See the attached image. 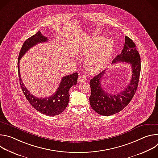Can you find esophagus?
<instances>
[{"instance_id": "34e87169", "label": "esophagus", "mask_w": 158, "mask_h": 158, "mask_svg": "<svg viewBox=\"0 0 158 158\" xmlns=\"http://www.w3.org/2000/svg\"><path fill=\"white\" fill-rule=\"evenodd\" d=\"M78 80H79V82H82L85 81V80H86V76H85V75L81 74V75L79 76Z\"/></svg>"}]
</instances>
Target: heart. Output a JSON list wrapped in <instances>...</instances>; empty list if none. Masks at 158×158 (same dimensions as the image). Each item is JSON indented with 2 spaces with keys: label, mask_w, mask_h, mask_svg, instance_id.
Here are the masks:
<instances>
[{
  "label": "heart",
  "mask_w": 158,
  "mask_h": 158,
  "mask_svg": "<svg viewBox=\"0 0 158 158\" xmlns=\"http://www.w3.org/2000/svg\"><path fill=\"white\" fill-rule=\"evenodd\" d=\"M113 44L110 40H104L101 36H96L87 40L79 50V56L85 60V66L91 73H96L102 70L109 60Z\"/></svg>",
  "instance_id": "heart-1"
}]
</instances>
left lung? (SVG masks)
<instances>
[{
	"label": "left lung",
	"instance_id": "obj_1",
	"mask_svg": "<svg viewBox=\"0 0 158 158\" xmlns=\"http://www.w3.org/2000/svg\"><path fill=\"white\" fill-rule=\"evenodd\" d=\"M118 62L129 64L132 74L129 85L121 93L108 94L102 89L101 81L106 70L90 81L91 89L90 104L93 110L102 116H111L122 110L130 102L138 88L141 73V58L136 49V44L127 36L125 37L121 53L112 60V63Z\"/></svg>",
	"mask_w": 158,
	"mask_h": 158
}]
</instances>
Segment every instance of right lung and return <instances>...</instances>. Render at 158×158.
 I'll return each mask as SVG.
<instances>
[{
    "instance_id": "add662e5",
    "label": "right lung",
    "mask_w": 158,
    "mask_h": 158,
    "mask_svg": "<svg viewBox=\"0 0 158 158\" xmlns=\"http://www.w3.org/2000/svg\"><path fill=\"white\" fill-rule=\"evenodd\" d=\"M48 40V38L44 36L40 31L37 32L35 34L27 39L22 45L19 52L17 67L20 87L29 103L34 109L41 113L47 116H52L60 114L68 105L69 101V91L73 85L77 84L78 74L75 73L70 76H64L56 93L51 96L42 99L34 96L29 92L20 78L19 69L20 60L24 54L35 45L47 42Z\"/></svg>"
}]
</instances>
